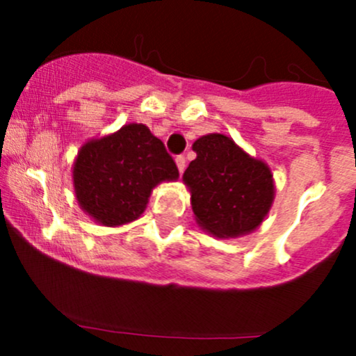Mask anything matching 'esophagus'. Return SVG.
I'll return each instance as SVG.
<instances>
[{
	"mask_svg": "<svg viewBox=\"0 0 356 356\" xmlns=\"http://www.w3.org/2000/svg\"><path fill=\"white\" fill-rule=\"evenodd\" d=\"M175 163H177V168H179V172H184V168H186V156L184 155H179L177 158H175Z\"/></svg>",
	"mask_w": 356,
	"mask_h": 356,
	"instance_id": "obj_1",
	"label": "esophagus"
}]
</instances>
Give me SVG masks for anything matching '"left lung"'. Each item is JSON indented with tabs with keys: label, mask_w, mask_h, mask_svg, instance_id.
<instances>
[{
	"label": "left lung",
	"mask_w": 356,
	"mask_h": 356,
	"mask_svg": "<svg viewBox=\"0 0 356 356\" xmlns=\"http://www.w3.org/2000/svg\"><path fill=\"white\" fill-rule=\"evenodd\" d=\"M196 158L184 172L196 222L217 238L254 231L274 201V181L264 161L231 138L208 134L193 145Z\"/></svg>",
	"instance_id": "obj_1"
}]
</instances>
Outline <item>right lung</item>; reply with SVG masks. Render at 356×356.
<instances>
[{"mask_svg": "<svg viewBox=\"0 0 356 356\" xmlns=\"http://www.w3.org/2000/svg\"><path fill=\"white\" fill-rule=\"evenodd\" d=\"M179 168L165 145L143 124L86 143L74 163L79 204L103 225H122L145 211L152 189L175 181Z\"/></svg>", "mask_w": 356, "mask_h": 356, "instance_id": "add662e5", "label": "right lung"}]
</instances>
